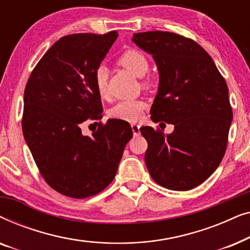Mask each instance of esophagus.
Segmentation results:
<instances>
[{
	"instance_id": "1",
	"label": "esophagus",
	"mask_w": 250,
	"mask_h": 250,
	"mask_svg": "<svg viewBox=\"0 0 250 250\" xmlns=\"http://www.w3.org/2000/svg\"><path fill=\"white\" fill-rule=\"evenodd\" d=\"M132 131L134 136H138L140 134V126L138 124H132Z\"/></svg>"
}]
</instances>
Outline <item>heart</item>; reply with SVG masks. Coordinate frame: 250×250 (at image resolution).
Instances as JSON below:
<instances>
[{"instance_id": "obj_1", "label": "heart", "mask_w": 250, "mask_h": 250, "mask_svg": "<svg viewBox=\"0 0 250 250\" xmlns=\"http://www.w3.org/2000/svg\"><path fill=\"white\" fill-rule=\"evenodd\" d=\"M119 63L136 76L141 77L148 73L149 60L146 54L135 49L125 51L119 57ZM93 82L95 90L101 98L107 99L109 97L108 86V68L104 64H99L95 68L93 74ZM146 108V102L142 99H129V100H121L109 110V116L111 118L121 119V121L135 123L138 122Z\"/></svg>"}]
</instances>
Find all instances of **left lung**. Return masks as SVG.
Listing matches in <instances>:
<instances>
[{"instance_id": "1", "label": "left lung", "mask_w": 250, "mask_h": 250, "mask_svg": "<svg viewBox=\"0 0 250 250\" xmlns=\"http://www.w3.org/2000/svg\"><path fill=\"white\" fill-rule=\"evenodd\" d=\"M132 41L152 54L159 70L152 122L174 125L167 135L151 126L140 128L148 142L146 168L166 189H193L215 172L227 150L233 117L227 82L193 40L155 30L134 34Z\"/></svg>"}]
</instances>
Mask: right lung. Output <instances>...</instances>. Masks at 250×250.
Wrapping results in <instances>:
<instances>
[{"label": "right lung", "mask_w": 250, "mask_h": 250, "mask_svg": "<svg viewBox=\"0 0 250 250\" xmlns=\"http://www.w3.org/2000/svg\"><path fill=\"white\" fill-rule=\"evenodd\" d=\"M117 36L112 30L61 37L27 82L23 138L45 182L66 197L83 199L104 190L133 136L131 125L121 119L99 123L92 136L81 129L82 123L102 118L93 74Z\"/></svg>", "instance_id": "right-lung-1"}]
</instances>
